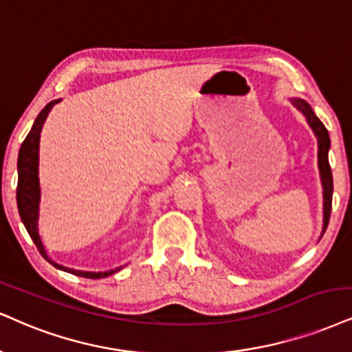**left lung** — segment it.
I'll list each match as a JSON object with an SVG mask.
<instances>
[{
  "instance_id": "left-lung-1",
  "label": "left lung",
  "mask_w": 352,
  "mask_h": 352,
  "mask_svg": "<svg viewBox=\"0 0 352 352\" xmlns=\"http://www.w3.org/2000/svg\"><path fill=\"white\" fill-rule=\"evenodd\" d=\"M294 106L305 116L307 122L314 130L318 140V168H320V177H322V186H323V233L328 227L329 222V214H331V199H333V176H331V168H329L328 162V151H329V135L328 130L324 129V125L318 117L315 116V112L311 111L310 104L305 102L303 99L294 98L290 99Z\"/></svg>"
}]
</instances>
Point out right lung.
<instances>
[{"instance_id": "add662e5", "label": "right lung", "mask_w": 352, "mask_h": 352, "mask_svg": "<svg viewBox=\"0 0 352 352\" xmlns=\"http://www.w3.org/2000/svg\"><path fill=\"white\" fill-rule=\"evenodd\" d=\"M62 99H55L47 104L45 107L41 111V114L37 116L36 122H34L32 129L25 137L19 150V156H17V209H19L21 220H23L25 230L32 238V241L36 243L37 250L41 251V254L47 259L50 264H54L55 267L62 269V271L72 272V274L86 277V279H102L114 272L120 271L122 267L111 269V271L104 272H88V271H76V269L63 267L60 264L52 261L47 256V251L43 248L41 235H38V206H41V183H38V143H41V132L45 122L47 116L52 111V107L55 104H58Z\"/></svg>"}]
</instances>
